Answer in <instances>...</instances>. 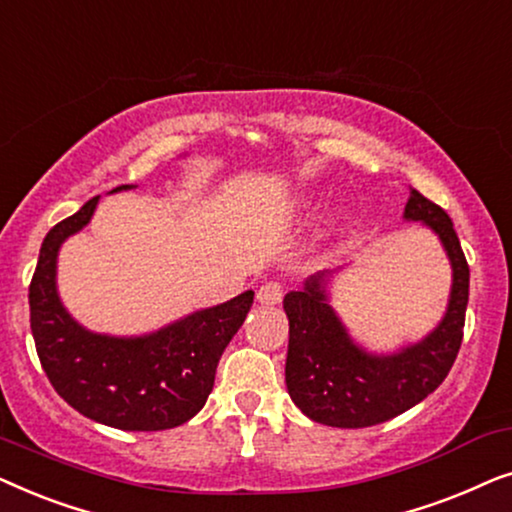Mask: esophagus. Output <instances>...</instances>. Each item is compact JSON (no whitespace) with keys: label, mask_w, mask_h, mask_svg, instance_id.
<instances>
[{"label":"esophagus","mask_w":512,"mask_h":512,"mask_svg":"<svg viewBox=\"0 0 512 512\" xmlns=\"http://www.w3.org/2000/svg\"><path fill=\"white\" fill-rule=\"evenodd\" d=\"M284 298V286L279 282H265L261 289L256 291V300L261 305H277Z\"/></svg>","instance_id":"obj_1"}]
</instances>
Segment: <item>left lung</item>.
<instances>
[{
    "label": "left lung",
    "instance_id": "1",
    "mask_svg": "<svg viewBox=\"0 0 512 512\" xmlns=\"http://www.w3.org/2000/svg\"><path fill=\"white\" fill-rule=\"evenodd\" d=\"M405 221H419L438 235L452 265V289L440 324L398 352L375 354L361 347L328 298L333 272H317L303 289L284 296L289 317L286 389L312 422L363 429L387 422L433 394L457 359L468 305V263L452 219L410 188Z\"/></svg>",
    "mask_w": 512,
    "mask_h": 512
}]
</instances>
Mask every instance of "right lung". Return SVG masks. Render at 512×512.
<instances>
[{"instance_id":"add662e5","label":"right lung","mask_w":512,"mask_h":512,"mask_svg":"<svg viewBox=\"0 0 512 512\" xmlns=\"http://www.w3.org/2000/svg\"><path fill=\"white\" fill-rule=\"evenodd\" d=\"M132 184L111 193L130 191ZM100 195L48 230L30 284V326L53 389L93 422L121 431H163L198 415L212 394L223 349L254 303L244 291L144 335L93 333L58 296V251L93 219Z\"/></svg>"}]
</instances>
